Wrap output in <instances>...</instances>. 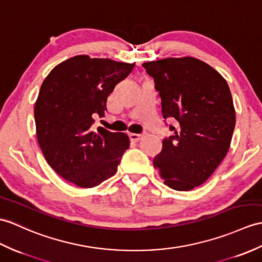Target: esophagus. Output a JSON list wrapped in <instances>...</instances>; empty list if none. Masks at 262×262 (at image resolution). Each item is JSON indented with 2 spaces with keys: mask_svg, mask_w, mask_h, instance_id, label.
Wrapping results in <instances>:
<instances>
[{
  "mask_svg": "<svg viewBox=\"0 0 262 262\" xmlns=\"http://www.w3.org/2000/svg\"><path fill=\"white\" fill-rule=\"evenodd\" d=\"M142 137H143L142 134H134V133L129 134V138H130V141H132V142H134V143L138 142L139 139H141Z\"/></svg>",
  "mask_w": 262,
  "mask_h": 262,
  "instance_id": "esophagus-1",
  "label": "esophagus"
}]
</instances>
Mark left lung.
Segmentation results:
<instances>
[{"label":"left lung","mask_w":262,"mask_h":262,"mask_svg":"<svg viewBox=\"0 0 262 262\" xmlns=\"http://www.w3.org/2000/svg\"><path fill=\"white\" fill-rule=\"evenodd\" d=\"M162 99L164 118L178 121L154 157L164 184L190 191L208 180L226 157L235 126L228 83L211 66L192 57L143 63Z\"/></svg>","instance_id":"1"}]
</instances>
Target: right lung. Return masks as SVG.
Here are the masks:
<instances>
[{"label":"right lung","mask_w":262,"mask_h":262,"mask_svg":"<svg viewBox=\"0 0 262 262\" xmlns=\"http://www.w3.org/2000/svg\"><path fill=\"white\" fill-rule=\"evenodd\" d=\"M134 67L83 54L54 67L42 82L36 137L49 165L66 181L90 188L116 174L129 137L103 127L94 130L93 124L105 116L108 96Z\"/></svg>","instance_id":"1"}]
</instances>
